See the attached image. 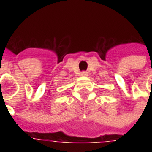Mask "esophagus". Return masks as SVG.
I'll return each mask as SVG.
<instances>
[{
    "label": "esophagus",
    "mask_w": 152,
    "mask_h": 152,
    "mask_svg": "<svg viewBox=\"0 0 152 152\" xmlns=\"http://www.w3.org/2000/svg\"><path fill=\"white\" fill-rule=\"evenodd\" d=\"M81 76H88V72H81Z\"/></svg>",
    "instance_id": "34e87169"
}]
</instances>
